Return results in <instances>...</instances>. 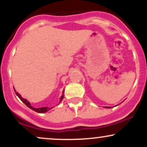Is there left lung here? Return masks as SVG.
Listing matches in <instances>:
<instances>
[{
  "label": "left lung",
  "instance_id": "obj_1",
  "mask_svg": "<svg viewBox=\"0 0 147 147\" xmlns=\"http://www.w3.org/2000/svg\"><path fill=\"white\" fill-rule=\"evenodd\" d=\"M105 108H108V109H109V108H111V107H108V106H105Z\"/></svg>",
  "mask_w": 147,
  "mask_h": 147
}]
</instances>
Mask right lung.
Wrapping results in <instances>:
<instances>
[{"label": "right lung", "instance_id": "1", "mask_svg": "<svg viewBox=\"0 0 147 147\" xmlns=\"http://www.w3.org/2000/svg\"><path fill=\"white\" fill-rule=\"evenodd\" d=\"M14 91H15V92H16V95L18 96V97H19V99H21V100L22 101V102H23V103H24V104H25V105H26L27 106H28V108H30V109H31L32 110H33V111H36V112H37V113H45V112H47V111H49V110H50V109H52V108H48V107H41V108H38V109H36V108H34V107H32V106H31V104H30V103L28 102V100H27V99H24V98H23V97H21V95H20V94H18L17 92H16V90H14ZM63 92L64 91H63ZM63 95L61 96V98H60V102H61L62 101V99H63Z\"/></svg>", "mask_w": 147, "mask_h": 147}]
</instances>
